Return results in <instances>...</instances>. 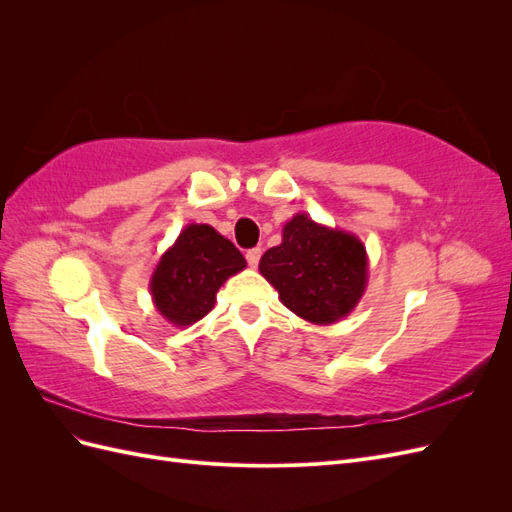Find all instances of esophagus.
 I'll use <instances>...</instances> for the list:
<instances>
[{
	"mask_svg": "<svg viewBox=\"0 0 512 512\" xmlns=\"http://www.w3.org/2000/svg\"><path fill=\"white\" fill-rule=\"evenodd\" d=\"M260 256H262V250H260V247H254V250H247V252H245L247 265L256 269V267H258V262H260Z\"/></svg>",
	"mask_w": 512,
	"mask_h": 512,
	"instance_id": "obj_1",
	"label": "esophagus"
}]
</instances>
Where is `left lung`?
<instances>
[{
	"label": "left lung",
	"instance_id": "left-lung-1",
	"mask_svg": "<svg viewBox=\"0 0 512 512\" xmlns=\"http://www.w3.org/2000/svg\"><path fill=\"white\" fill-rule=\"evenodd\" d=\"M258 269L292 314L327 327L352 314L361 301L369 260L352 232L297 213L284 224L282 243L265 252Z\"/></svg>",
	"mask_w": 512,
	"mask_h": 512
}]
</instances>
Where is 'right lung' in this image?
I'll list each match as a JSON object with an SVG mask.
<instances>
[{
  "mask_svg": "<svg viewBox=\"0 0 512 512\" xmlns=\"http://www.w3.org/2000/svg\"><path fill=\"white\" fill-rule=\"evenodd\" d=\"M245 267L243 254L213 226L188 224L151 275L153 305L173 327H190L211 312L228 277Z\"/></svg>",
  "mask_w": 512,
  "mask_h": 512,
  "instance_id": "add662e5",
  "label": "right lung"
}]
</instances>
